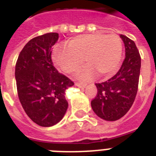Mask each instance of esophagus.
Here are the masks:
<instances>
[{
    "label": "esophagus",
    "mask_w": 156,
    "mask_h": 156,
    "mask_svg": "<svg viewBox=\"0 0 156 156\" xmlns=\"http://www.w3.org/2000/svg\"><path fill=\"white\" fill-rule=\"evenodd\" d=\"M75 85L77 86V87H78L80 88H84L86 87V84H84V83H76Z\"/></svg>",
    "instance_id": "obj_1"
}]
</instances>
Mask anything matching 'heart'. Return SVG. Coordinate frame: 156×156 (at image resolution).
<instances>
[{"instance_id": "b5f03b06", "label": "heart", "mask_w": 156, "mask_h": 156, "mask_svg": "<svg viewBox=\"0 0 156 156\" xmlns=\"http://www.w3.org/2000/svg\"><path fill=\"white\" fill-rule=\"evenodd\" d=\"M123 44L116 34H84L68 40L67 47H56L52 52L54 64L66 73H73L84 63L88 66L79 74L83 80L97 74L107 78L116 73L121 62Z\"/></svg>"}]
</instances>
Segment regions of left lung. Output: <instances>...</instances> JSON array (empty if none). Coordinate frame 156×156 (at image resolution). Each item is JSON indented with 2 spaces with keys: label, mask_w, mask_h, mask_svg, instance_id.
Wrapping results in <instances>:
<instances>
[{
  "label": "left lung",
  "mask_w": 156,
  "mask_h": 156,
  "mask_svg": "<svg viewBox=\"0 0 156 156\" xmlns=\"http://www.w3.org/2000/svg\"><path fill=\"white\" fill-rule=\"evenodd\" d=\"M126 48V57L118 72L108 81L95 83L97 95L90 102L100 118L113 121L121 118L133 105L138 92L141 56L135 43L120 35Z\"/></svg>",
  "instance_id": "obj_1"
}]
</instances>
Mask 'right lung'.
Listing matches in <instances>:
<instances>
[{
    "instance_id": "obj_1",
    "label": "right lung",
    "mask_w": 156,
    "mask_h": 156,
    "mask_svg": "<svg viewBox=\"0 0 156 156\" xmlns=\"http://www.w3.org/2000/svg\"><path fill=\"white\" fill-rule=\"evenodd\" d=\"M56 32L33 38L19 53L15 66L18 95L27 116L44 127L56 125L68 108L65 97L73 86L68 77L59 73L52 61V50L58 40Z\"/></svg>"
}]
</instances>
